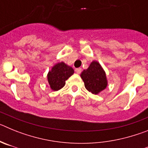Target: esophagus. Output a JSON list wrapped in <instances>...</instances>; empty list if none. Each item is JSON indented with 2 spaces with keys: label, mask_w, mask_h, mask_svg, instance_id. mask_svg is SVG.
Instances as JSON below:
<instances>
[{
  "label": "esophagus",
  "mask_w": 148,
  "mask_h": 148,
  "mask_svg": "<svg viewBox=\"0 0 148 148\" xmlns=\"http://www.w3.org/2000/svg\"><path fill=\"white\" fill-rule=\"evenodd\" d=\"M75 71L77 74H79V73H81V72H82V68H76Z\"/></svg>",
  "instance_id": "obj_1"
}]
</instances>
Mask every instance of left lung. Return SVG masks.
<instances>
[{"mask_svg": "<svg viewBox=\"0 0 148 148\" xmlns=\"http://www.w3.org/2000/svg\"><path fill=\"white\" fill-rule=\"evenodd\" d=\"M85 88L89 92L97 95L107 87L108 79L106 73L97 61L90 63L87 70L81 73Z\"/></svg>", "mask_w": 148, "mask_h": 148, "instance_id": "left-lung-1", "label": "left lung"}]
</instances>
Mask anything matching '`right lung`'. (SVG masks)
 Returning a JSON list of instances; mask_svg holds the SVG:
<instances>
[{"label":"right lung","mask_w":148,"mask_h":148,"mask_svg":"<svg viewBox=\"0 0 148 148\" xmlns=\"http://www.w3.org/2000/svg\"><path fill=\"white\" fill-rule=\"evenodd\" d=\"M74 73V70L64 62L57 63L47 74V80L51 90L58 91L65 85V82Z\"/></svg>","instance_id":"add662e5"}]
</instances>
